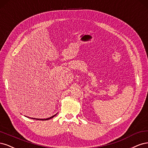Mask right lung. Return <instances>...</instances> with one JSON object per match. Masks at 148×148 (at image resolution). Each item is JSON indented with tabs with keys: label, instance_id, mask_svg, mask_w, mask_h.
Wrapping results in <instances>:
<instances>
[{
	"label": "right lung",
	"instance_id": "right-lung-1",
	"mask_svg": "<svg viewBox=\"0 0 148 148\" xmlns=\"http://www.w3.org/2000/svg\"><path fill=\"white\" fill-rule=\"evenodd\" d=\"M56 114H55V115L53 116H51V117H50L49 118H47V119H36V118H31V117H29V118H31V119H36V120H40V121H47V120H49V119L54 117L56 116Z\"/></svg>",
	"mask_w": 148,
	"mask_h": 148
}]
</instances>
